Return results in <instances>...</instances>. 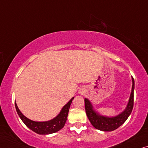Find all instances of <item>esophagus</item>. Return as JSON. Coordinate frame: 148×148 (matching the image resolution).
Here are the masks:
<instances>
[{
  "mask_svg": "<svg viewBox=\"0 0 148 148\" xmlns=\"http://www.w3.org/2000/svg\"><path fill=\"white\" fill-rule=\"evenodd\" d=\"M79 92L80 94H84V92H85V90H84V89H80L79 90Z\"/></svg>",
  "mask_w": 148,
  "mask_h": 148,
  "instance_id": "1",
  "label": "esophagus"
}]
</instances>
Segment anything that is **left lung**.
<instances>
[{
  "instance_id": "8db88e82",
  "label": "left lung",
  "mask_w": 148,
  "mask_h": 148,
  "mask_svg": "<svg viewBox=\"0 0 148 148\" xmlns=\"http://www.w3.org/2000/svg\"><path fill=\"white\" fill-rule=\"evenodd\" d=\"M132 82H133V85H132L131 93L127 108L123 112L116 116L108 117L100 115L99 113L95 111L92 103L89 100L86 98L84 99L86 114L91 125L95 129L103 131H112L121 127L127 121L128 117L131 114L133 108L134 88H135V81L133 78H132Z\"/></svg>"
}]
</instances>
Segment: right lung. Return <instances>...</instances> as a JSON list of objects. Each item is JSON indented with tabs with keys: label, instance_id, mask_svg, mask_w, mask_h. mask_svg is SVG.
Wrapping results in <instances>:
<instances>
[{
	"label": "right lung",
	"instance_id": "right-lung-1",
	"mask_svg": "<svg viewBox=\"0 0 148 148\" xmlns=\"http://www.w3.org/2000/svg\"><path fill=\"white\" fill-rule=\"evenodd\" d=\"M74 98V97H72L68 102V103H66L63 107L60 114L56 118L51 120V121L45 122H36L31 121L21 113L17 107L16 103H15V106L19 118L29 129H31L35 133L40 134V135H48V134L56 133L64 127L67 121V117H68L71 103H72Z\"/></svg>",
	"mask_w": 148,
	"mask_h": 148
}]
</instances>
